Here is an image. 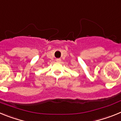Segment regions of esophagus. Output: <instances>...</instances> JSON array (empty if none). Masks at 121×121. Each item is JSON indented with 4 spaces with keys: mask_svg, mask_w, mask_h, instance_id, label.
<instances>
[{
    "mask_svg": "<svg viewBox=\"0 0 121 121\" xmlns=\"http://www.w3.org/2000/svg\"><path fill=\"white\" fill-rule=\"evenodd\" d=\"M56 60L57 62H61V59H56Z\"/></svg>",
    "mask_w": 121,
    "mask_h": 121,
    "instance_id": "1",
    "label": "esophagus"
}]
</instances>
